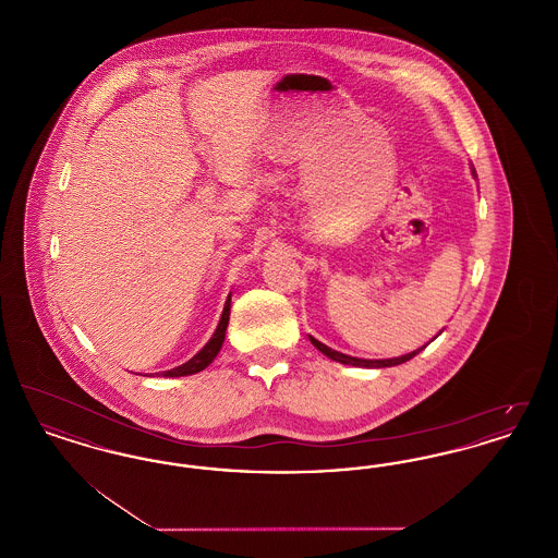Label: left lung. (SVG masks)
<instances>
[{
    "label": "left lung",
    "mask_w": 558,
    "mask_h": 558,
    "mask_svg": "<svg viewBox=\"0 0 558 558\" xmlns=\"http://www.w3.org/2000/svg\"><path fill=\"white\" fill-rule=\"evenodd\" d=\"M310 341H312V345L316 347L318 351H322L326 357H330V360H335V362H341V364H347V366H357V368H391V366H399V364L412 360L416 353H421L426 347H421V349H416V351H412V353H405V355H401V357H391V360H362V357H351V355H345V353H339V351H335V349L319 343L318 339H314V337H310Z\"/></svg>",
    "instance_id": "8db88e82"
}]
</instances>
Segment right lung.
Returning <instances> with one entry per match:
<instances>
[{
  "instance_id": "1",
  "label": "right lung",
  "mask_w": 558,
  "mask_h": 558,
  "mask_svg": "<svg viewBox=\"0 0 558 558\" xmlns=\"http://www.w3.org/2000/svg\"><path fill=\"white\" fill-rule=\"evenodd\" d=\"M230 296L226 299L223 314H221V319H219V324H217L209 343L203 347L192 360H187L186 364H182L178 368H171V371L159 372L160 376H187V374L205 371L211 364L213 360L217 357L219 349L223 345V339H226V328H228V319H230Z\"/></svg>"
}]
</instances>
